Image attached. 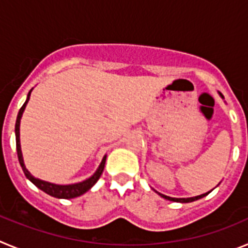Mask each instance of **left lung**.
<instances>
[{
    "mask_svg": "<svg viewBox=\"0 0 248 248\" xmlns=\"http://www.w3.org/2000/svg\"><path fill=\"white\" fill-rule=\"evenodd\" d=\"M220 95H221V98H223V97H222V94H221V93H220ZM154 191H155V192H157L156 190H154ZM210 192H211V191L205 192V194L199 195V196H194V198H170V196H166V195L160 194V192H157V194H159L160 196H161V198L166 199V200H169V201H175V202H183V203H186V202H192V201L199 200V199L203 198V196H206V195H209Z\"/></svg>",
    "mask_w": 248,
    "mask_h": 248,
    "instance_id": "obj_1",
    "label": "left lung"
}]
</instances>
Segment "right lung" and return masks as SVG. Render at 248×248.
<instances>
[{"mask_svg":"<svg viewBox=\"0 0 248 248\" xmlns=\"http://www.w3.org/2000/svg\"><path fill=\"white\" fill-rule=\"evenodd\" d=\"M32 91H33V88L28 92L27 99H26L25 104L22 105V108L19 109L18 115H17V120H16V126H15L17 155H18V161H19V164H21L22 170H23L26 177H27L31 183L34 184V185H36L39 190H42V191H45L46 194L50 195V196H53V198H57V199L78 198V196H80V195L85 194V192L88 191V190H91L92 187L95 185V183L99 180L100 175H102L103 170H104L107 155H104V157L102 159V163L99 164V166H98V169L95 170V172H94L91 177H88V179H85V180L80 181V183L68 184V185H59V184L48 183V181L41 180V179H38V177H34L33 175L28 171L27 168H26L25 161H23V155H22V150H21V141H19V125H21V118H22V114H23V111H25V109H26V105H27L28 100H30L31 92Z\"/></svg>","mask_w":248,"mask_h":248,"instance_id":"right-lung-1","label":"right lung"}]
</instances>
